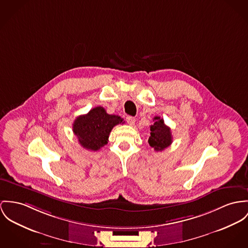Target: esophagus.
I'll use <instances>...</instances> for the list:
<instances>
[{
    "instance_id": "obj_1",
    "label": "esophagus",
    "mask_w": 248,
    "mask_h": 248,
    "mask_svg": "<svg viewBox=\"0 0 248 248\" xmlns=\"http://www.w3.org/2000/svg\"><path fill=\"white\" fill-rule=\"evenodd\" d=\"M126 122H127V124H128L129 125H134V124H135V122H136V120H135V118H134V117L127 116V117H126Z\"/></svg>"
}]
</instances>
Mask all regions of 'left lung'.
<instances>
[{
    "label": "left lung",
    "mask_w": 248,
    "mask_h": 248,
    "mask_svg": "<svg viewBox=\"0 0 248 248\" xmlns=\"http://www.w3.org/2000/svg\"><path fill=\"white\" fill-rule=\"evenodd\" d=\"M150 130L151 136L149 137L148 143L155 151H162L171 145L172 142L171 128L164 124L163 119L155 116Z\"/></svg>",
    "instance_id": "obj_1"
}]
</instances>
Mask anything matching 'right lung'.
Returning <instances> with one entry per match:
<instances>
[{
  "label": "right lung",
  "instance_id": "obj_1",
  "mask_svg": "<svg viewBox=\"0 0 248 248\" xmlns=\"http://www.w3.org/2000/svg\"><path fill=\"white\" fill-rule=\"evenodd\" d=\"M124 123L120 116L108 114L103 107H96L89 113L77 117L73 124V131L83 148L98 151L108 143L115 125Z\"/></svg>",
  "mask_w": 248,
  "mask_h": 248
}]
</instances>
